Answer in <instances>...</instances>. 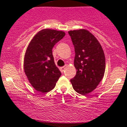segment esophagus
I'll list each match as a JSON object with an SVG mask.
<instances>
[{
	"label": "esophagus",
	"instance_id": "34e87169",
	"mask_svg": "<svg viewBox=\"0 0 127 127\" xmlns=\"http://www.w3.org/2000/svg\"><path fill=\"white\" fill-rule=\"evenodd\" d=\"M65 68H66V65L65 66H64V67H60V70H61V71H62V72H64V70H65Z\"/></svg>",
	"mask_w": 127,
	"mask_h": 127
}]
</instances>
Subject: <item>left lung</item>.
I'll return each mask as SVG.
<instances>
[{
	"label": "left lung",
	"instance_id": "8db88e82",
	"mask_svg": "<svg viewBox=\"0 0 127 127\" xmlns=\"http://www.w3.org/2000/svg\"><path fill=\"white\" fill-rule=\"evenodd\" d=\"M74 46V66L77 70L70 79L74 90L86 95L97 88L103 78L105 68L104 51L97 39L84 29L68 32Z\"/></svg>",
	"mask_w": 127,
	"mask_h": 127
}]
</instances>
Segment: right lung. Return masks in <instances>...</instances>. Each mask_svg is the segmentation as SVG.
<instances>
[{
    "label": "right lung",
    "instance_id": "right-lung-1",
    "mask_svg": "<svg viewBox=\"0 0 127 127\" xmlns=\"http://www.w3.org/2000/svg\"><path fill=\"white\" fill-rule=\"evenodd\" d=\"M65 32L44 29L30 41L24 58V70L29 82L35 89L42 93L55 88L61 76L56 66L52 49L65 36Z\"/></svg>",
    "mask_w": 127,
    "mask_h": 127
}]
</instances>
